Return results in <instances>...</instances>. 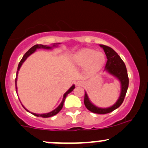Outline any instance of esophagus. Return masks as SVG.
Instances as JSON below:
<instances>
[{"label":"esophagus","instance_id":"34e87169","mask_svg":"<svg viewBox=\"0 0 148 148\" xmlns=\"http://www.w3.org/2000/svg\"><path fill=\"white\" fill-rule=\"evenodd\" d=\"M81 84H82V83H81L80 81H78V82L76 83V85H77V86H79V85H81Z\"/></svg>","mask_w":148,"mask_h":148}]
</instances>
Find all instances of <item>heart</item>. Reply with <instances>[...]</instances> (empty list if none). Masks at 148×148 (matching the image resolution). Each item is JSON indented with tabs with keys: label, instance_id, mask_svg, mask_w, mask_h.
<instances>
[{
	"label": "heart",
	"instance_id": "b5f03b06",
	"mask_svg": "<svg viewBox=\"0 0 148 148\" xmlns=\"http://www.w3.org/2000/svg\"><path fill=\"white\" fill-rule=\"evenodd\" d=\"M72 60L79 65L86 66L88 72L95 73L102 68L106 56L103 52L94 49L83 48L74 53Z\"/></svg>",
	"mask_w": 148,
	"mask_h": 148
}]
</instances>
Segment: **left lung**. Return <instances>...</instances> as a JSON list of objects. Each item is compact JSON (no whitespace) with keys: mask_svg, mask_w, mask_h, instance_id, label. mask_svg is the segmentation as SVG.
I'll use <instances>...</instances> for the list:
<instances>
[{"mask_svg":"<svg viewBox=\"0 0 148 148\" xmlns=\"http://www.w3.org/2000/svg\"><path fill=\"white\" fill-rule=\"evenodd\" d=\"M100 47H102L106 56L107 62L105 66V70L114 75L120 80L121 82V93L117 102L113 106L107 108H101L94 106L89 101L87 94L85 92L84 104L86 108L92 113H98V114H106L114 111L123 103L128 89L129 77L125 62L122 60L121 58L119 56L118 54L113 49L108 46L100 45Z\"/></svg>","mask_w":148,"mask_h":148,"instance_id":"left-lung-1","label":"left lung"}]
</instances>
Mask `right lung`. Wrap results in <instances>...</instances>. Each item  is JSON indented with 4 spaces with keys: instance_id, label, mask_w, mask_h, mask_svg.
I'll return each instance as SVG.
<instances>
[{
    "instance_id": "add662e5",
    "label": "right lung",
    "mask_w": 148,
    "mask_h": 148,
    "mask_svg": "<svg viewBox=\"0 0 148 148\" xmlns=\"http://www.w3.org/2000/svg\"><path fill=\"white\" fill-rule=\"evenodd\" d=\"M54 47H55V45H53ZM40 48H43V49H51V47H47V46H45V45H36L35 46H33V47H31L29 50L28 51L25 53L24 54V56H23V58H22V59L21 60V61L19 62V63H18V68L17 69L18 70H19L20 67H21V64H23V62H24L25 59L27 58L30 55V54H32L35 51V50H36L37 49H40ZM17 74H18V71L16 72V79H15V86H16V77H17ZM74 85H73V86L71 87L69 89L67 90V92H66L65 93H64V96H63V99H62V102H61V103L60 105H59L58 107H57L56 108L55 110H53V111L50 112V113H45V114H36V113H32V114H33L34 115H35V116L37 117H42V118H49V117H51V116H53V115H56L58 113H59V111H60L61 109H62V106H63V103H64V99H65L66 97H67V95L69 94V92H71L74 89ZM26 111H28L27 109H25Z\"/></svg>"
}]
</instances>
